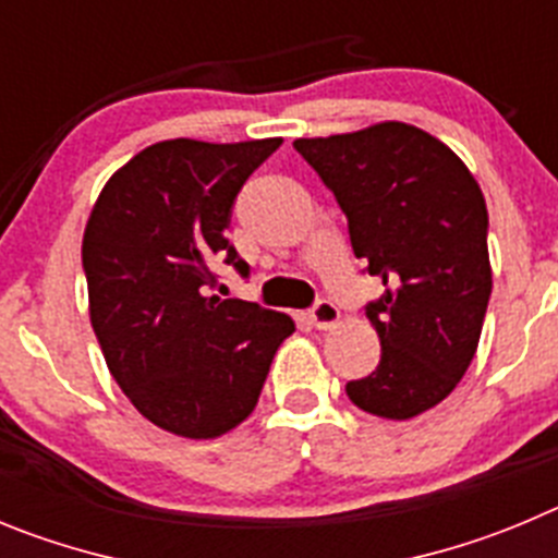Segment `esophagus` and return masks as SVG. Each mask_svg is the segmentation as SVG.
I'll return each instance as SVG.
<instances>
[{"instance_id":"obj_1","label":"esophagus","mask_w":558,"mask_h":558,"mask_svg":"<svg viewBox=\"0 0 558 558\" xmlns=\"http://www.w3.org/2000/svg\"><path fill=\"white\" fill-rule=\"evenodd\" d=\"M308 316H311V323H314V328L330 330V328H336V325H339L341 311L336 308L330 300H319V303H316L314 308L308 311Z\"/></svg>"}]
</instances>
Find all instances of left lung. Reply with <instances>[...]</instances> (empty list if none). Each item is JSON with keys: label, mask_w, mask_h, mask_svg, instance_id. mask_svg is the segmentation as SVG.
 <instances>
[{"label": "left lung", "mask_w": 558, "mask_h": 558, "mask_svg": "<svg viewBox=\"0 0 558 558\" xmlns=\"http://www.w3.org/2000/svg\"><path fill=\"white\" fill-rule=\"evenodd\" d=\"M294 149L344 210L355 258L386 291L366 305L380 364L348 398L411 420L448 398L478 350L492 294L486 203L464 160L405 122L369 124Z\"/></svg>", "instance_id": "left-lung-1"}]
</instances>
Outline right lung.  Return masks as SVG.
<instances>
[{
	"mask_svg": "<svg viewBox=\"0 0 558 558\" xmlns=\"http://www.w3.org/2000/svg\"><path fill=\"white\" fill-rule=\"evenodd\" d=\"M283 144L172 138L110 174L83 233L88 314L105 364L149 423L217 439L253 414L291 316L219 300L217 264H247L225 239L250 174Z\"/></svg>",
	"mask_w": 558,
	"mask_h": 558,
	"instance_id": "1",
	"label": "right lung"
}]
</instances>
